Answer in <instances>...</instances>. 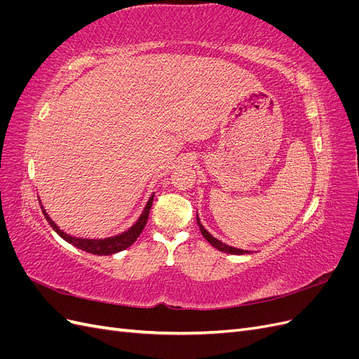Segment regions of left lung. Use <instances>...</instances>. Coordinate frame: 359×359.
I'll use <instances>...</instances> for the list:
<instances>
[{
	"label": "left lung",
	"mask_w": 359,
	"mask_h": 359,
	"mask_svg": "<svg viewBox=\"0 0 359 359\" xmlns=\"http://www.w3.org/2000/svg\"><path fill=\"white\" fill-rule=\"evenodd\" d=\"M196 220H198V224H199V229H201V233L203 235V238L206 241H208L212 247H215L217 250H220V252H224V253H229V255H248L250 252L248 250H241V248H235V247H231V245H227V244H223L222 241H219L217 240V238H214L208 231L205 229V227L202 226V223H201V220H199V217L196 215Z\"/></svg>",
	"instance_id": "left-lung-1"
}]
</instances>
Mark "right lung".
<instances>
[{
    "mask_svg": "<svg viewBox=\"0 0 359 359\" xmlns=\"http://www.w3.org/2000/svg\"><path fill=\"white\" fill-rule=\"evenodd\" d=\"M153 199H154V194L147 202V206L144 208L142 214H140L137 222L132 227H130L128 231L119 233L116 236L103 238V240H86V238H76L66 232H62L60 227L50 220V217L48 215L45 208H43V205H41V211H43V214H45V219L49 222L52 229L55 231L62 238V240H66L72 245L83 250V252H86V253L97 255V256H109V255L121 252V250H126L127 247H130L137 240V236L140 235V232L144 231V227L148 222V215H149L151 205H153Z\"/></svg>",
    "mask_w": 359,
    "mask_h": 359,
    "instance_id": "right-lung-1",
    "label": "right lung"
}]
</instances>
